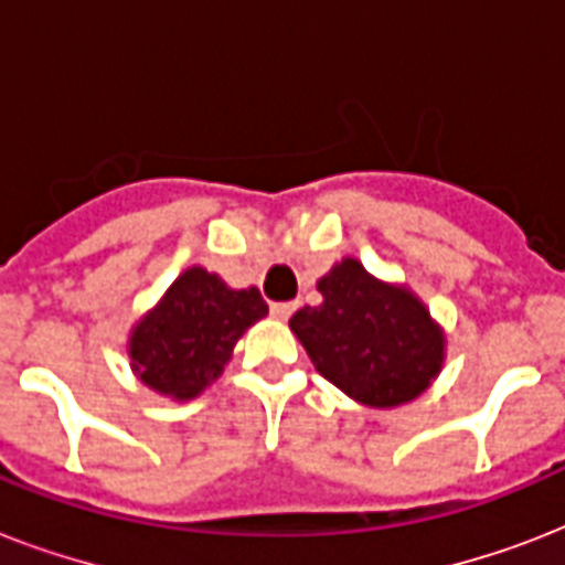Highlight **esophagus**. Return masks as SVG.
Wrapping results in <instances>:
<instances>
[{"label":"esophagus","instance_id":"34e87169","mask_svg":"<svg viewBox=\"0 0 565 565\" xmlns=\"http://www.w3.org/2000/svg\"><path fill=\"white\" fill-rule=\"evenodd\" d=\"M292 310H296V301H275L273 308H269V313H273L275 319H281V322H287V319L292 317Z\"/></svg>","mask_w":565,"mask_h":565}]
</instances>
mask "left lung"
<instances>
[{
	"label": "left lung",
	"mask_w": 565,
	"mask_h": 565,
	"mask_svg": "<svg viewBox=\"0 0 565 565\" xmlns=\"http://www.w3.org/2000/svg\"><path fill=\"white\" fill-rule=\"evenodd\" d=\"M322 305L292 313L290 331L322 377L366 407L419 398L446 363V334L407 284L343 257L317 281Z\"/></svg>",
	"instance_id": "1"
}]
</instances>
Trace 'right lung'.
I'll return each instance as SVG.
<instances>
[{
    "mask_svg": "<svg viewBox=\"0 0 565 565\" xmlns=\"http://www.w3.org/2000/svg\"><path fill=\"white\" fill-rule=\"evenodd\" d=\"M269 313L257 287L234 290L216 273L190 266L128 331V358L140 384L190 402L222 375L234 345Z\"/></svg>",
    "mask_w": 565,
    "mask_h": 565,
    "instance_id": "obj_1",
    "label": "right lung"
}]
</instances>
